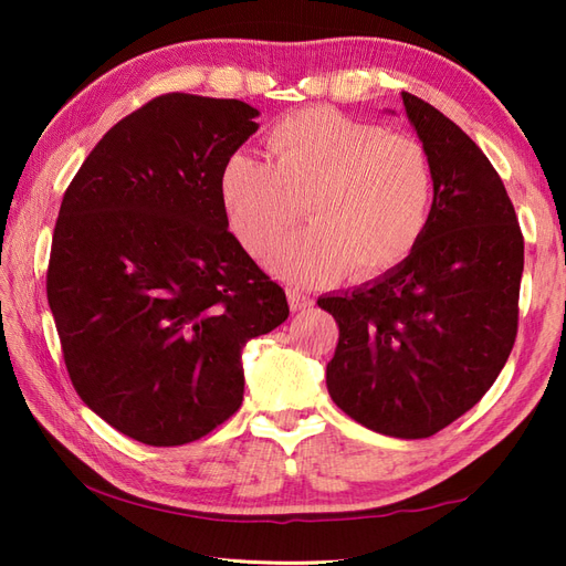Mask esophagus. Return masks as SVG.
<instances>
[{
	"mask_svg": "<svg viewBox=\"0 0 566 566\" xmlns=\"http://www.w3.org/2000/svg\"><path fill=\"white\" fill-rule=\"evenodd\" d=\"M287 302H290V310H293V312H304L314 304L304 293H300V290H287Z\"/></svg>",
	"mask_w": 566,
	"mask_h": 566,
	"instance_id": "esophagus-1",
	"label": "esophagus"
}]
</instances>
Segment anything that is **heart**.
I'll return each mask as SVG.
<instances>
[{"label":"heart","mask_w":566,"mask_h":566,"mask_svg":"<svg viewBox=\"0 0 566 566\" xmlns=\"http://www.w3.org/2000/svg\"><path fill=\"white\" fill-rule=\"evenodd\" d=\"M227 227L254 260H266L294 226L311 224L269 264L293 283L356 279L403 262L422 238L434 200L424 146L406 134L331 108L290 115L266 136V160L233 153L219 172Z\"/></svg>","instance_id":"obj_1"}]
</instances>
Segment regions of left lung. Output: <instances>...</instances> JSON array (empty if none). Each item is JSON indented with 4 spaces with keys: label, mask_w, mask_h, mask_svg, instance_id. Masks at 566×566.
Masks as SVG:
<instances>
[{
    "label": "left lung",
    "mask_w": 566,
    "mask_h": 566,
    "mask_svg": "<svg viewBox=\"0 0 566 566\" xmlns=\"http://www.w3.org/2000/svg\"><path fill=\"white\" fill-rule=\"evenodd\" d=\"M401 98L434 169L430 221L403 262L318 306L339 325L333 401L373 432L424 439L468 413L507 361L524 238L482 148L422 98Z\"/></svg>",
    "instance_id": "8db88e82"
}]
</instances>
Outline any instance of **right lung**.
Segmentation results:
<instances>
[{
	"instance_id": "add662e5",
	"label": "right lung",
	"mask_w": 566,
	"mask_h": 566,
	"mask_svg": "<svg viewBox=\"0 0 566 566\" xmlns=\"http://www.w3.org/2000/svg\"><path fill=\"white\" fill-rule=\"evenodd\" d=\"M256 115L235 98H153L104 134L61 202L46 297L67 375L98 418L148 447L229 420L248 339L290 314L219 198Z\"/></svg>"
}]
</instances>
